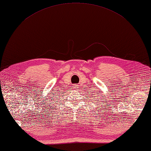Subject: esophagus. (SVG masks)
<instances>
[{
	"mask_svg": "<svg viewBox=\"0 0 151 151\" xmlns=\"http://www.w3.org/2000/svg\"><path fill=\"white\" fill-rule=\"evenodd\" d=\"M73 89H78L79 88V85L76 84V85L73 86Z\"/></svg>",
	"mask_w": 151,
	"mask_h": 151,
	"instance_id": "obj_1",
	"label": "esophagus"
}]
</instances>
